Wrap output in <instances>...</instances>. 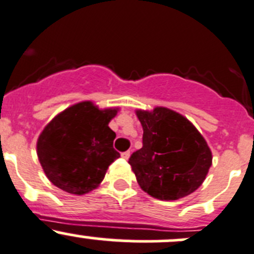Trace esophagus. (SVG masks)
I'll use <instances>...</instances> for the list:
<instances>
[{"instance_id":"34e87169","label":"esophagus","mask_w":254,"mask_h":254,"mask_svg":"<svg viewBox=\"0 0 254 254\" xmlns=\"http://www.w3.org/2000/svg\"><path fill=\"white\" fill-rule=\"evenodd\" d=\"M122 157L125 158V160H127V158L130 157V151H125V152H123Z\"/></svg>"}]
</instances>
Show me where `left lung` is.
<instances>
[{"label":"left lung","instance_id":"1","mask_svg":"<svg viewBox=\"0 0 254 254\" xmlns=\"http://www.w3.org/2000/svg\"><path fill=\"white\" fill-rule=\"evenodd\" d=\"M142 125V147L129 165L146 193L177 200L201 186L211 166V151L194 125L171 109L136 112Z\"/></svg>","mask_w":254,"mask_h":254}]
</instances>
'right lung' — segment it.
<instances>
[{"label": "right lung", "instance_id": "add662e5", "mask_svg": "<svg viewBox=\"0 0 254 254\" xmlns=\"http://www.w3.org/2000/svg\"><path fill=\"white\" fill-rule=\"evenodd\" d=\"M117 109L99 111L91 102L75 104L54 118L40 134L37 152L54 186L82 195L103 181L120 153L108 127Z\"/></svg>", "mask_w": 254, "mask_h": 254}]
</instances>
